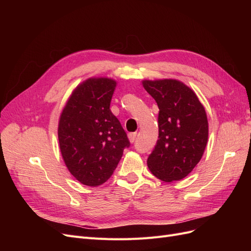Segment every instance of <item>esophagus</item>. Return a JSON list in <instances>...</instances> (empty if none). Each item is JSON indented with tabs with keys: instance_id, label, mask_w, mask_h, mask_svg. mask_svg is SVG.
Listing matches in <instances>:
<instances>
[{
	"instance_id": "34e87169",
	"label": "esophagus",
	"mask_w": 251,
	"mask_h": 251,
	"mask_svg": "<svg viewBox=\"0 0 251 251\" xmlns=\"http://www.w3.org/2000/svg\"><path fill=\"white\" fill-rule=\"evenodd\" d=\"M136 135H137V133H130V134H128V140H130V142L133 143L135 141Z\"/></svg>"
}]
</instances>
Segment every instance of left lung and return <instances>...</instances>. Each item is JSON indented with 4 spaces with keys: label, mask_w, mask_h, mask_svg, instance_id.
<instances>
[{
    "label": "left lung",
    "mask_w": 251,
    "mask_h": 251,
    "mask_svg": "<svg viewBox=\"0 0 251 251\" xmlns=\"http://www.w3.org/2000/svg\"><path fill=\"white\" fill-rule=\"evenodd\" d=\"M159 108V136L148 158L155 177L164 182L185 178L203 156L208 138L205 109L194 91L176 79L143 80Z\"/></svg>",
    "instance_id": "obj_1"
}]
</instances>
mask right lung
<instances>
[{"label":"right lung","instance_id":"right-lung-1","mask_svg":"<svg viewBox=\"0 0 251 251\" xmlns=\"http://www.w3.org/2000/svg\"><path fill=\"white\" fill-rule=\"evenodd\" d=\"M116 81L89 78L76 87L60 114L59 149L65 164L80 183L98 186L117 168L130 147L126 133L110 110Z\"/></svg>","mask_w":251,"mask_h":251}]
</instances>
